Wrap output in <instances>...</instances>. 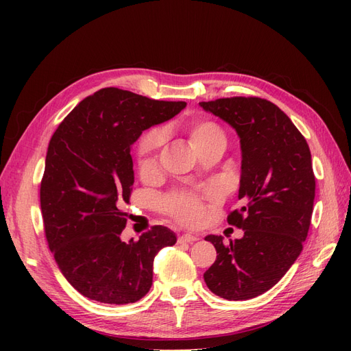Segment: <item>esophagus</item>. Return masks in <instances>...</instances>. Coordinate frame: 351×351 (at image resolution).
Instances as JSON below:
<instances>
[{"label": "esophagus", "mask_w": 351, "mask_h": 351, "mask_svg": "<svg viewBox=\"0 0 351 351\" xmlns=\"http://www.w3.org/2000/svg\"><path fill=\"white\" fill-rule=\"evenodd\" d=\"M196 240H199L197 236H192V234H184L178 237V243L180 244H189V243H195Z\"/></svg>", "instance_id": "esophagus-1"}]
</instances>
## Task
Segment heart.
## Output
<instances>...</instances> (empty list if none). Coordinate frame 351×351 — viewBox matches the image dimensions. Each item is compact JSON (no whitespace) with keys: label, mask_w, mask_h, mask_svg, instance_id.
Returning a JSON list of instances; mask_svg holds the SVG:
<instances>
[{"label":"heart","mask_w":351,"mask_h":351,"mask_svg":"<svg viewBox=\"0 0 351 351\" xmlns=\"http://www.w3.org/2000/svg\"><path fill=\"white\" fill-rule=\"evenodd\" d=\"M189 139L195 146V149L204 152L208 147L217 143L226 145V133L219 124L206 117H193L184 124ZM164 145V133L161 130L146 132L136 147V158L143 173L151 171L156 167L159 151ZM162 208L169 215L176 218L184 226H196L204 217V205L202 200L187 192H176L164 197Z\"/></svg>","instance_id":"1"}]
</instances>
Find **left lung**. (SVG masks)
I'll return each mask as SVG.
<instances>
[{
	"label": "left lung",
	"mask_w": 351,
	"mask_h": 351,
	"mask_svg": "<svg viewBox=\"0 0 351 351\" xmlns=\"http://www.w3.org/2000/svg\"><path fill=\"white\" fill-rule=\"evenodd\" d=\"M240 137V209L228 224L244 231L224 243L206 236L217 261L204 274L208 289L227 300H247L277 284L299 258L309 231L315 176L309 145L275 104L262 98L199 102Z\"/></svg>",
	"instance_id": "obj_1"
}]
</instances>
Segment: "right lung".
<instances>
[{"mask_svg":"<svg viewBox=\"0 0 351 351\" xmlns=\"http://www.w3.org/2000/svg\"><path fill=\"white\" fill-rule=\"evenodd\" d=\"M184 107L105 88L84 98L51 137L40 183L45 236L61 274L90 300H141L152 285L155 254L177 241L162 226L137 241L120 236L134 183L132 145Z\"/></svg>","mask_w":351,"mask_h":351,"instance_id":"obj_1","label":"right lung"}]
</instances>
